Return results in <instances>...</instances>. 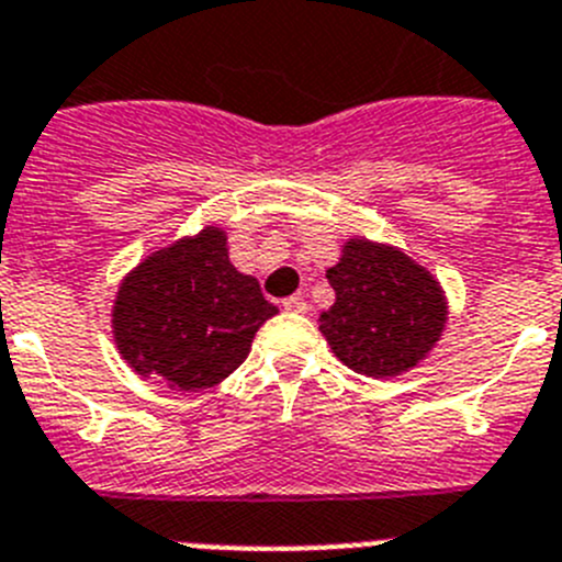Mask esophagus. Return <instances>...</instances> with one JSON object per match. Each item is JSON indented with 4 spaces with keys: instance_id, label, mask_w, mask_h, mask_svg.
<instances>
[{
    "instance_id": "esophagus-1",
    "label": "esophagus",
    "mask_w": 562,
    "mask_h": 562,
    "mask_svg": "<svg viewBox=\"0 0 562 562\" xmlns=\"http://www.w3.org/2000/svg\"><path fill=\"white\" fill-rule=\"evenodd\" d=\"M284 310L286 312H306L310 306H306L304 295H290V297H284Z\"/></svg>"
}]
</instances>
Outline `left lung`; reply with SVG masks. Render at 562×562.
Wrapping results in <instances>:
<instances>
[{"mask_svg": "<svg viewBox=\"0 0 562 562\" xmlns=\"http://www.w3.org/2000/svg\"><path fill=\"white\" fill-rule=\"evenodd\" d=\"M326 278L335 304L321 315V331L342 366L382 380L416 369L434 351L448 297L408 252L355 236Z\"/></svg>", "mask_w": 562, "mask_h": 562, "instance_id": "8db88e82", "label": "left lung"}]
</instances>
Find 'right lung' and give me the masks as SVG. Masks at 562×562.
<instances>
[{
    "label": "right lung",
    "instance_id": "add662e5",
    "mask_svg": "<svg viewBox=\"0 0 562 562\" xmlns=\"http://www.w3.org/2000/svg\"><path fill=\"white\" fill-rule=\"evenodd\" d=\"M272 315L278 310L256 278L231 265L227 233L207 225L154 250L123 278L112 335L140 376L171 391H202L247 360L252 337Z\"/></svg>",
    "mask_w": 562,
    "mask_h": 562
}]
</instances>
